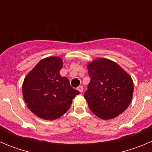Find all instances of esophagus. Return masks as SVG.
I'll return each mask as SVG.
<instances>
[{"mask_svg": "<svg viewBox=\"0 0 152 152\" xmlns=\"http://www.w3.org/2000/svg\"><path fill=\"white\" fill-rule=\"evenodd\" d=\"M77 89V91H78L80 93H82L83 91H84V88H83L82 86H79Z\"/></svg>", "mask_w": 152, "mask_h": 152, "instance_id": "obj_1", "label": "esophagus"}]
</instances>
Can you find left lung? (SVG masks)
Returning <instances> with one entry per match:
<instances>
[{"label": "left lung", "instance_id": "8db88e82", "mask_svg": "<svg viewBox=\"0 0 152 152\" xmlns=\"http://www.w3.org/2000/svg\"><path fill=\"white\" fill-rule=\"evenodd\" d=\"M88 68L91 81L84 96L93 113L100 119H110L124 112L133 94L130 75L107 58L94 60Z\"/></svg>", "mask_w": 152, "mask_h": 152}]
</instances>
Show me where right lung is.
Returning <instances> with one entry per match:
<instances>
[{
    "mask_svg": "<svg viewBox=\"0 0 152 152\" xmlns=\"http://www.w3.org/2000/svg\"><path fill=\"white\" fill-rule=\"evenodd\" d=\"M62 59L52 56L39 61L24 79L23 96L28 108L38 117L54 120L64 114L72 100L79 94L70 85L67 77H61Z\"/></svg>",
    "mask_w": 152,
    "mask_h": 152,
    "instance_id": "obj_1",
    "label": "right lung"
}]
</instances>
